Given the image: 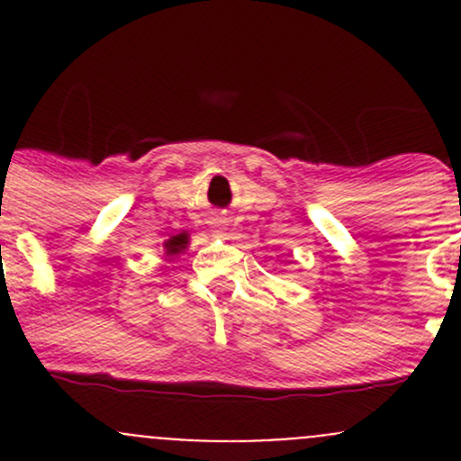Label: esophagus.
I'll use <instances>...</instances> for the list:
<instances>
[{
    "mask_svg": "<svg viewBox=\"0 0 461 461\" xmlns=\"http://www.w3.org/2000/svg\"><path fill=\"white\" fill-rule=\"evenodd\" d=\"M213 225H216V227H222V221H216V222H213Z\"/></svg>",
    "mask_w": 461,
    "mask_h": 461,
    "instance_id": "esophagus-1",
    "label": "esophagus"
}]
</instances>
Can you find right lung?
<instances>
[{
	"label": "right lung",
	"mask_w": 461,
	"mask_h": 461,
	"mask_svg": "<svg viewBox=\"0 0 461 461\" xmlns=\"http://www.w3.org/2000/svg\"><path fill=\"white\" fill-rule=\"evenodd\" d=\"M185 243H187V236L178 234V236H174L169 243H167V249H169V254H176V252H180V249L185 248Z\"/></svg>",
	"instance_id": "obj_1"
}]
</instances>
